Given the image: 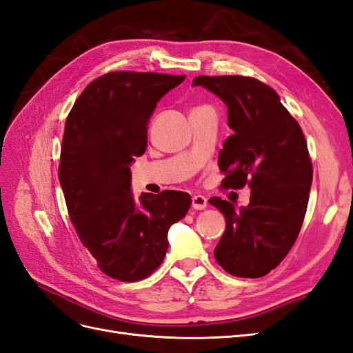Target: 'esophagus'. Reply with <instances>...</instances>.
I'll use <instances>...</instances> for the list:
<instances>
[{
  "label": "esophagus",
  "instance_id": "esophagus-1",
  "mask_svg": "<svg viewBox=\"0 0 353 353\" xmlns=\"http://www.w3.org/2000/svg\"><path fill=\"white\" fill-rule=\"evenodd\" d=\"M206 208H208L206 197H203L200 194L193 196V209L194 210H203V209H206Z\"/></svg>",
  "mask_w": 353,
  "mask_h": 353
}]
</instances>
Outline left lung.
<instances>
[{
  "label": "left lung",
  "mask_w": 353,
  "mask_h": 353,
  "mask_svg": "<svg viewBox=\"0 0 353 353\" xmlns=\"http://www.w3.org/2000/svg\"><path fill=\"white\" fill-rule=\"evenodd\" d=\"M228 108L234 131L219 152L222 187L249 184L250 203L237 209L221 197L209 203L225 216L215 259L231 275L258 279L290 252L306 213L312 163L301 126L268 85L244 77H197Z\"/></svg>",
  "instance_id": "left-lung-1"
}]
</instances>
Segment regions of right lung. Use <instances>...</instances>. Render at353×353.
Here are the masks:
<instances>
[{"mask_svg": "<svg viewBox=\"0 0 353 353\" xmlns=\"http://www.w3.org/2000/svg\"><path fill=\"white\" fill-rule=\"evenodd\" d=\"M185 77L112 72L92 81L66 119L59 168L69 216L82 244L112 279L150 275L168 250V231L183 219V191L143 193L135 200L131 165L147 148L159 100Z\"/></svg>", "mask_w": 353, "mask_h": 353, "instance_id": "1", "label": "right lung"}]
</instances>
